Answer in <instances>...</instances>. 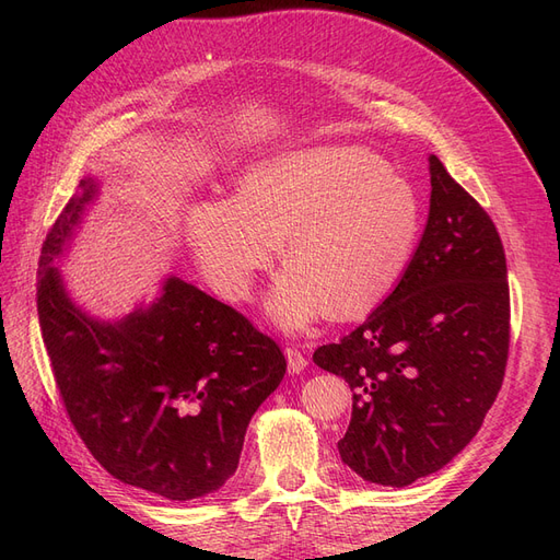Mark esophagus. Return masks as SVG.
<instances>
[{
  "label": "esophagus",
  "instance_id": "obj_1",
  "mask_svg": "<svg viewBox=\"0 0 560 560\" xmlns=\"http://www.w3.org/2000/svg\"><path fill=\"white\" fill-rule=\"evenodd\" d=\"M306 366H308L306 352H303L299 346L287 348V369H290V374H301Z\"/></svg>",
  "mask_w": 560,
  "mask_h": 560
}]
</instances>
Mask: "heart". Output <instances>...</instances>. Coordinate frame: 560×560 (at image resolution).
Returning <instances> with one entry per match:
<instances>
[{
  "instance_id": "heart-1",
  "label": "heart",
  "mask_w": 560,
  "mask_h": 560,
  "mask_svg": "<svg viewBox=\"0 0 560 560\" xmlns=\"http://www.w3.org/2000/svg\"><path fill=\"white\" fill-rule=\"evenodd\" d=\"M422 206L411 182L362 147H311L249 165L238 198L200 200L186 233L214 290L245 301L280 254L290 261L268 294L282 329L374 311L409 270Z\"/></svg>"
}]
</instances>
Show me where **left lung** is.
I'll return each instance as SVG.
<instances>
[{
  "mask_svg": "<svg viewBox=\"0 0 560 560\" xmlns=\"http://www.w3.org/2000/svg\"><path fill=\"white\" fill-rule=\"evenodd\" d=\"M430 214L401 282L313 362L346 378L341 460L409 486L460 453L493 406L510 354V282L493 219L430 156Z\"/></svg>",
  "mask_w": 560,
  "mask_h": 560,
  "instance_id": "obj_1",
  "label": "left lung"
}]
</instances>
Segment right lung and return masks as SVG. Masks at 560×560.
<instances>
[{
    "instance_id": "1",
    "label": "right lung",
    "mask_w": 560,
    "mask_h": 560,
    "mask_svg": "<svg viewBox=\"0 0 560 560\" xmlns=\"http://www.w3.org/2000/svg\"><path fill=\"white\" fill-rule=\"evenodd\" d=\"M97 191L83 177L42 247L37 313L50 369L74 430L114 479L198 500L238 469L254 411L284 378V354L245 315L175 276L121 319L83 313L58 259Z\"/></svg>"
}]
</instances>
